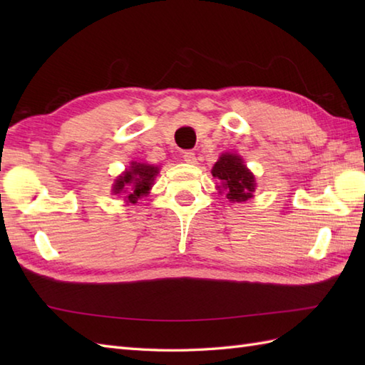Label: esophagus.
Masks as SVG:
<instances>
[{
    "instance_id": "obj_1",
    "label": "esophagus",
    "mask_w": 365,
    "mask_h": 365,
    "mask_svg": "<svg viewBox=\"0 0 365 365\" xmlns=\"http://www.w3.org/2000/svg\"><path fill=\"white\" fill-rule=\"evenodd\" d=\"M183 160L190 163V165H196V153L195 152H183Z\"/></svg>"
}]
</instances>
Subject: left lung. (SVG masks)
I'll use <instances>...</instances> for the list:
<instances>
[{
  "label": "left lung",
  "mask_w": 365,
  "mask_h": 365,
  "mask_svg": "<svg viewBox=\"0 0 365 365\" xmlns=\"http://www.w3.org/2000/svg\"><path fill=\"white\" fill-rule=\"evenodd\" d=\"M213 177L220 178L226 196L232 202H245L252 197L255 178L243 160L234 153H224L212 169Z\"/></svg>",
  "instance_id": "1"
}]
</instances>
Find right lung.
Here are the masks:
<instances>
[{"instance_id": "add662e5", "label": "right lung", "mask_w": 365, "mask_h": 365, "mask_svg": "<svg viewBox=\"0 0 365 365\" xmlns=\"http://www.w3.org/2000/svg\"><path fill=\"white\" fill-rule=\"evenodd\" d=\"M158 174V168L152 165H144V163H133L131 169L125 170L118 180H115L113 191L114 195L119 192H127L128 202L136 204L138 197L145 195L150 190L155 175Z\"/></svg>"}]
</instances>
